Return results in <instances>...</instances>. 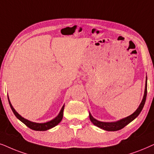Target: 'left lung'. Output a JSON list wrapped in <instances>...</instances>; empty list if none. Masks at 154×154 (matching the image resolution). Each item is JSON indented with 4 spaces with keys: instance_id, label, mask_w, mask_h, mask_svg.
<instances>
[{
    "instance_id": "obj_1",
    "label": "left lung",
    "mask_w": 154,
    "mask_h": 154,
    "mask_svg": "<svg viewBox=\"0 0 154 154\" xmlns=\"http://www.w3.org/2000/svg\"><path fill=\"white\" fill-rule=\"evenodd\" d=\"M147 95V77H146V85H145V90H144V97H143L142 101H141L140 105L135 111L133 112L132 115L130 116H128L127 118H122L121 120H118L116 122H101L98 121V120H96L95 118H93L91 113L89 112V118L91 122L93 123L94 125L98 127L101 129H103L104 130L106 131H118L120 130L125 128L127 125H128L130 122H131L132 120H134L137 116H139L141 110H142L145 104V101H146Z\"/></svg>"
}]
</instances>
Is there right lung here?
<instances>
[{
    "instance_id": "obj_1",
    "label": "right lung",
    "mask_w": 154,
    "mask_h": 154,
    "mask_svg": "<svg viewBox=\"0 0 154 154\" xmlns=\"http://www.w3.org/2000/svg\"><path fill=\"white\" fill-rule=\"evenodd\" d=\"M8 98V101H9V104L10 108H11L12 110H13V113L15 114V116L17 117V119H19L20 121L23 122L24 125H26L28 128H29L30 129H32L33 130H36V131H46L48 130L49 129H51L53 128H54L55 126H56L57 125H58V123H60V122L63 119V110H64V107L65 106H63L62 108H61L60 112L58 115V116L56 117L54 119L50 120V121L44 122V123H37V122H34L32 121H29V120H26V119L24 118L23 117H22L20 114H18V112L16 111V110L14 109V108L12 106L11 103H10L9 98Z\"/></svg>"
}]
</instances>
